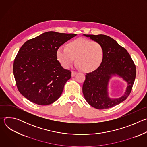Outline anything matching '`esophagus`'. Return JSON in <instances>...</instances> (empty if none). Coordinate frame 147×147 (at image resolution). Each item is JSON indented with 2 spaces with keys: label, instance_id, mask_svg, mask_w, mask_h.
Segmentation results:
<instances>
[{
  "label": "esophagus",
  "instance_id": "obj_1",
  "mask_svg": "<svg viewBox=\"0 0 147 147\" xmlns=\"http://www.w3.org/2000/svg\"><path fill=\"white\" fill-rule=\"evenodd\" d=\"M77 73V71H71V76H72V77H74V76Z\"/></svg>",
  "mask_w": 147,
  "mask_h": 147
}]
</instances>
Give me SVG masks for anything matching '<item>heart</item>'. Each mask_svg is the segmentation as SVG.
Instances as JSON below:
<instances>
[{
    "label": "heart",
    "mask_w": 147,
    "mask_h": 147,
    "mask_svg": "<svg viewBox=\"0 0 147 147\" xmlns=\"http://www.w3.org/2000/svg\"><path fill=\"white\" fill-rule=\"evenodd\" d=\"M56 55L60 63L68 68L74 62L85 72H91L99 67L104 56L102 46L96 41L78 38L69 42L66 47H60Z\"/></svg>",
    "instance_id": "b5f03b06"
}]
</instances>
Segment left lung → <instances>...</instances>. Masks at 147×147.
Returning <instances> with one entry per match:
<instances>
[{"label": "left lung", "instance_id": "left-lung-1", "mask_svg": "<svg viewBox=\"0 0 147 147\" xmlns=\"http://www.w3.org/2000/svg\"><path fill=\"white\" fill-rule=\"evenodd\" d=\"M98 42L104 49L102 63L95 71L87 73L82 86V93L90 105L98 109L113 107L127 99L132 90L136 76L134 63L127 50L111 37L105 35H86ZM118 75L127 82L125 94L116 99L108 96L107 86L112 75Z\"/></svg>", "mask_w": 147, "mask_h": 147}]
</instances>
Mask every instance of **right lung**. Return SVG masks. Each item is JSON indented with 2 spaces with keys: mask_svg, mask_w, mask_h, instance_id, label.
Instances as JSON below:
<instances>
[{
  "mask_svg": "<svg viewBox=\"0 0 147 147\" xmlns=\"http://www.w3.org/2000/svg\"><path fill=\"white\" fill-rule=\"evenodd\" d=\"M76 35L49 31L26 42L13 63L16 84L21 94L39 105H48L58 99L71 72L62 67L56 52Z\"/></svg>",
  "mask_w": 147,
  "mask_h": 147,
  "instance_id": "obj_1",
  "label": "right lung"
}]
</instances>
